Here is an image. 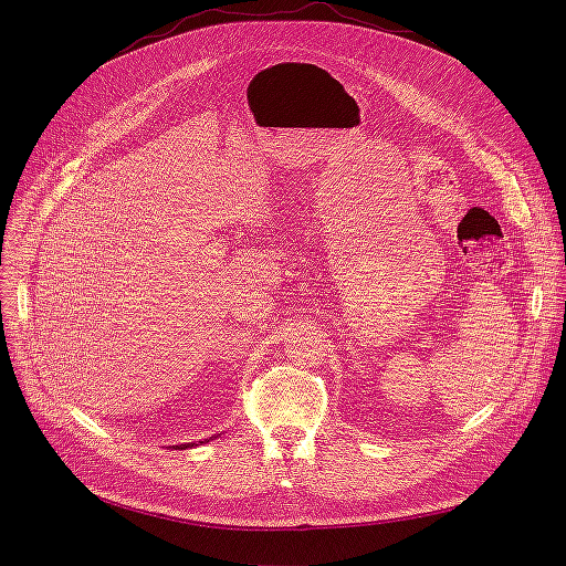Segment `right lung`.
I'll use <instances>...</instances> for the list:
<instances>
[{"label": "right lung", "instance_id": "obj_1", "mask_svg": "<svg viewBox=\"0 0 566 566\" xmlns=\"http://www.w3.org/2000/svg\"><path fill=\"white\" fill-rule=\"evenodd\" d=\"M213 438H216V436H211V438H206V440H199V442H201V444H206V442H211ZM199 442H186V444H174V448H176V450H188V448H197V444H199Z\"/></svg>", "mask_w": 566, "mask_h": 566}]
</instances>
